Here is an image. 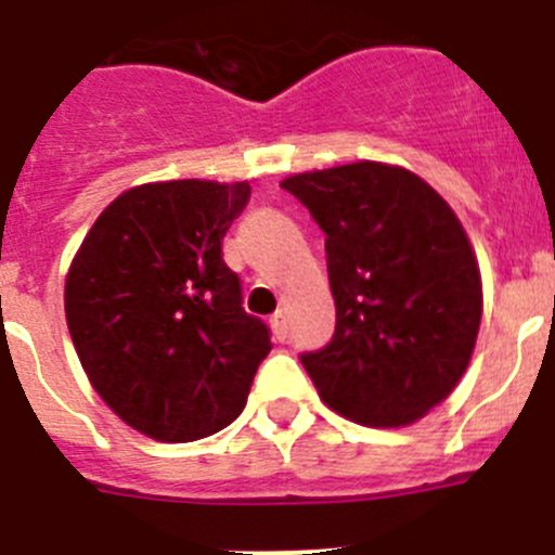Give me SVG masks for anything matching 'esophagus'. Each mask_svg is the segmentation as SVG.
I'll return each instance as SVG.
<instances>
[{"label": "esophagus", "mask_w": 555, "mask_h": 555, "mask_svg": "<svg viewBox=\"0 0 555 555\" xmlns=\"http://www.w3.org/2000/svg\"><path fill=\"white\" fill-rule=\"evenodd\" d=\"M269 324H272V333H274V338L278 340H286L288 338V313L283 311H274V317L269 319Z\"/></svg>", "instance_id": "obj_1"}]
</instances>
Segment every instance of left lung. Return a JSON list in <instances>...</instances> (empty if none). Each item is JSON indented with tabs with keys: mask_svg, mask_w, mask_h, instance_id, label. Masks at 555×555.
I'll list each match as a JSON object with an SVG mask.
<instances>
[{
	"mask_svg": "<svg viewBox=\"0 0 555 555\" xmlns=\"http://www.w3.org/2000/svg\"><path fill=\"white\" fill-rule=\"evenodd\" d=\"M324 231L335 335L299 354L330 410L406 426L465 374L481 324V272L449 203L424 178L354 162L283 178Z\"/></svg>",
	"mask_w": 555,
	"mask_h": 555,
	"instance_id": "obj_1",
	"label": "left lung"
}]
</instances>
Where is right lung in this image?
I'll use <instances>...</instances> for the list:
<instances>
[{
  "instance_id": "add662e5",
  "label": "right lung",
  "mask_w": 555,
  "mask_h": 555,
  "mask_svg": "<svg viewBox=\"0 0 555 555\" xmlns=\"http://www.w3.org/2000/svg\"><path fill=\"white\" fill-rule=\"evenodd\" d=\"M247 201V181L134 186L70 261L65 319L81 369L112 413L162 443L236 421L272 349L222 261V236Z\"/></svg>"
}]
</instances>
